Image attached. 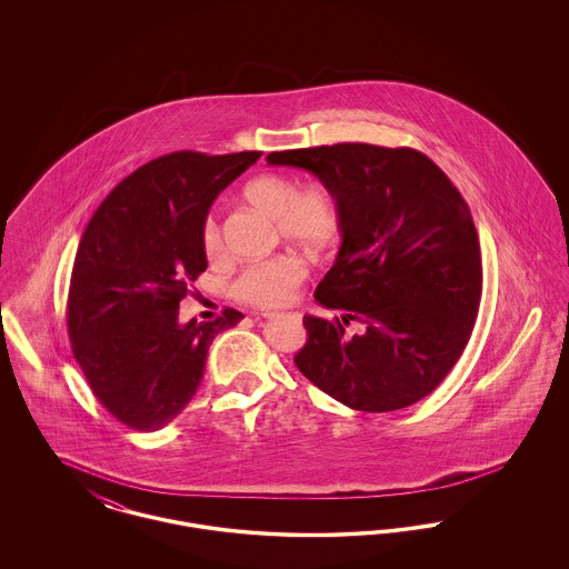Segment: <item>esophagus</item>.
Returning a JSON list of instances; mask_svg holds the SVG:
<instances>
[{"instance_id": "esophagus-1", "label": "esophagus", "mask_w": 569, "mask_h": 569, "mask_svg": "<svg viewBox=\"0 0 569 569\" xmlns=\"http://www.w3.org/2000/svg\"><path fill=\"white\" fill-rule=\"evenodd\" d=\"M262 316H264V318H269V320H277V318H283V313H274V311H264ZM288 316H292V318H298V313H288Z\"/></svg>"}]
</instances>
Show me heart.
Returning <instances> with one entry per match:
<instances>
[{"label": "heart", "instance_id": "b5f03b06", "mask_svg": "<svg viewBox=\"0 0 569 569\" xmlns=\"http://www.w3.org/2000/svg\"><path fill=\"white\" fill-rule=\"evenodd\" d=\"M244 200L277 221L279 234L307 251H320L337 232L339 213L335 198L320 186L300 190L297 181L283 174H260L243 190ZM202 251L219 258L223 251L221 230L213 216L204 217L200 228ZM307 269L292 256H274L253 262L237 274L232 292L258 307L288 305L305 281Z\"/></svg>", "mask_w": 569, "mask_h": 569}]
</instances>
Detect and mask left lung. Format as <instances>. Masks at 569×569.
<instances>
[{"mask_svg": "<svg viewBox=\"0 0 569 569\" xmlns=\"http://www.w3.org/2000/svg\"><path fill=\"white\" fill-rule=\"evenodd\" d=\"M271 166L316 174L335 198L341 247L316 300L341 318L305 316L298 371L358 411L413 406L450 373L482 295L467 202L416 149L341 142L274 151ZM358 321L356 336L345 328Z\"/></svg>", "mask_w": 569, "mask_h": 569, "instance_id": "left-lung-1", "label": "left lung"}]
</instances>
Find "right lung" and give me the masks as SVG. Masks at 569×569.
Instances as JSON below:
<instances>
[{"label": "right lung", "instance_id": "right-lung-1", "mask_svg": "<svg viewBox=\"0 0 569 569\" xmlns=\"http://www.w3.org/2000/svg\"><path fill=\"white\" fill-rule=\"evenodd\" d=\"M260 151L168 153L123 179L82 232L68 295V332L96 399L126 427L151 433L196 395L216 322H179V302L207 271L200 228L217 196Z\"/></svg>", "mask_w": 569, "mask_h": 569}]
</instances>
